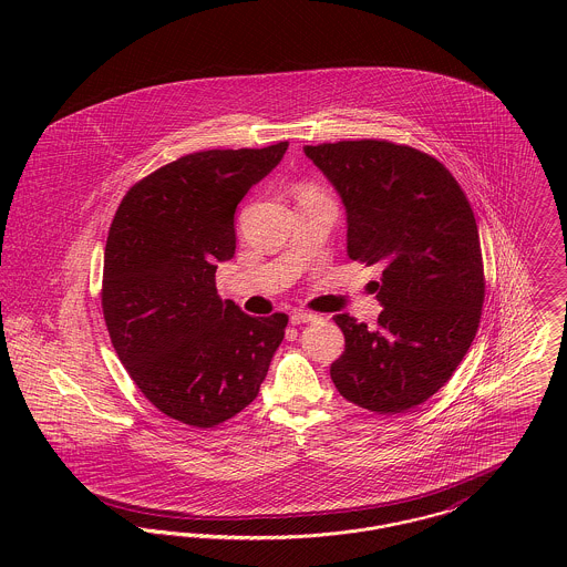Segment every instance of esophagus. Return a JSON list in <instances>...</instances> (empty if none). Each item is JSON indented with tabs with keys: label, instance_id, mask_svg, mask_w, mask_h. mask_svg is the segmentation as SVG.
I'll return each mask as SVG.
<instances>
[{
	"label": "esophagus",
	"instance_id": "1",
	"mask_svg": "<svg viewBox=\"0 0 567 567\" xmlns=\"http://www.w3.org/2000/svg\"><path fill=\"white\" fill-rule=\"evenodd\" d=\"M319 317L315 315V312H308V310H295L292 315H290V323L292 324H301V323H312V321H317Z\"/></svg>",
	"mask_w": 567,
	"mask_h": 567
}]
</instances>
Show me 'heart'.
<instances>
[{
  "label": "heart",
  "mask_w": 567,
  "mask_h": 567,
  "mask_svg": "<svg viewBox=\"0 0 567 567\" xmlns=\"http://www.w3.org/2000/svg\"><path fill=\"white\" fill-rule=\"evenodd\" d=\"M306 196H321V189L315 183H301L297 198H306Z\"/></svg>",
  "instance_id": "heart-1"
}]
</instances>
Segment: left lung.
Listing matches in <instances>:
<instances>
[{"mask_svg":"<svg viewBox=\"0 0 567 567\" xmlns=\"http://www.w3.org/2000/svg\"><path fill=\"white\" fill-rule=\"evenodd\" d=\"M347 209V252L382 264L373 281L378 327L333 321L344 351L329 367L351 404L398 414L430 400L470 351L485 303V268L472 205L427 153L386 140L306 146Z\"/></svg>","mask_w":567,"mask_h":567,"instance_id":"1","label":"left lung"}]
</instances>
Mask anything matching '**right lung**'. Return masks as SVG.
<instances>
[{
	"label": "right lung",
	"mask_w": 567,
	"mask_h": 567,
	"mask_svg": "<svg viewBox=\"0 0 567 567\" xmlns=\"http://www.w3.org/2000/svg\"><path fill=\"white\" fill-rule=\"evenodd\" d=\"M288 151H203L162 165L122 198L109 229L102 315L144 398L181 423L214 427L250 404L288 317H248L216 290L236 252L244 194Z\"/></svg>",
	"instance_id": "1"
}]
</instances>
